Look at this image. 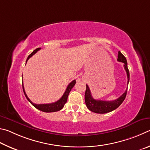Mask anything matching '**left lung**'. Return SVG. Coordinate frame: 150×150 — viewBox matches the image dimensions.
Returning <instances> with one entry per match:
<instances>
[{"label": "left lung", "instance_id": "obj_1", "mask_svg": "<svg viewBox=\"0 0 150 150\" xmlns=\"http://www.w3.org/2000/svg\"><path fill=\"white\" fill-rule=\"evenodd\" d=\"M117 60L119 62H121L124 63V67L125 69L127 72V78H128V84L130 80V74L129 70L128 68L127 65V61L125 57L123 55L121 52L119 51V54H118V59ZM127 93V88L125 92L122 94V95L119 97V98L115 99L113 101H102V100H96V99H93L92 96H91V91L89 86L86 85V90L85 92V102L86 105L88 109L90 111H92L96 113H107V112H111L113 110L118 108L122 103L124 101L125 99L126 98Z\"/></svg>", "mask_w": 150, "mask_h": 150}]
</instances>
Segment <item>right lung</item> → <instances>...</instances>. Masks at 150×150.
I'll list each match as a JSON object with an SVG mask.
<instances>
[{"label": "right lung", "mask_w": 150, "mask_h": 150, "mask_svg": "<svg viewBox=\"0 0 150 150\" xmlns=\"http://www.w3.org/2000/svg\"><path fill=\"white\" fill-rule=\"evenodd\" d=\"M41 48H38L35 50L31 52V53L29 55L27 60H26V62H27L28 60H29L30 57L33 56L34 54H35L37 52H38L39 49ZM76 84V80H73L72 82H71L68 86H67V89H66L65 92L63 94V96H62V98H60L59 100H58L57 101L54 102V103H48V104H35L33 103L31 101L30 99L28 98V97L26 95V93L25 92L24 90V88H23V84L22 82V88H23V93H24V95L25 96V98H27L28 100L30 102L33 106L35 107L36 109H38L40 111H43V112H56V111H59L60 110H61L63 107L64 106V104L67 103V99H68V96L69 95V93L70 92L71 90H72V88L74 87V86Z\"/></svg>", "instance_id": "right-lung-1"}]
</instances>
